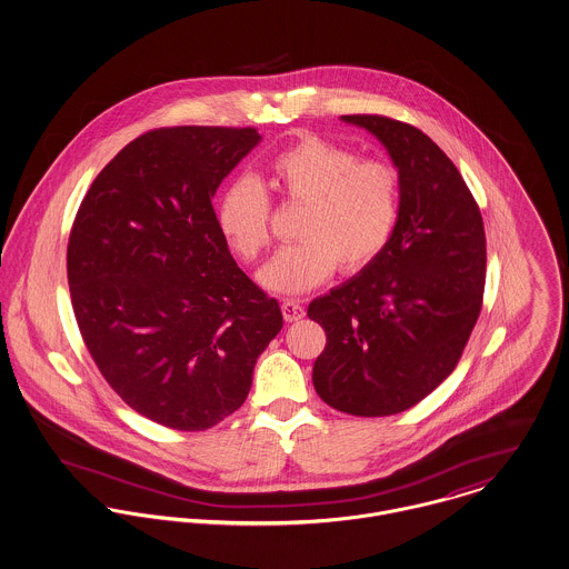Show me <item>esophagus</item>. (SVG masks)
Listing matches in <instances>:
<instances>
[{
	"mask_svg": "<svg viewBox=\"0 0 569 569\" xmlns=\"http://www.w3.org/2000/svg\"><path fill=\"white\" fill-rule=\"evenodd\" d=\"M281 313L286 318V322H297L306 316V307L301 306L299 301H283L281 303Z\"/></svg>",
	"mask_w": 569,
	"mask_h": 569,
	"instance_id": "esophagus-1",
	"label": "esophagus"
}]
</instances>
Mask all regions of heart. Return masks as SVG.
<instances>
[{"mask_svg": "<svg viewBox=\"0 0 569 569\" xmlns=\"http://www.w3.org/2000/svg\"><path fill=\"white\" fill-rule=\"evenodd\" d=\"M263 183L279 197L306 206L297 238L258 272L263 290L299 297L327 281L336 266L355 272L390 244L400 217V177L392 164L359 160L355 151L307 136L277 153ZM270 201L262 186L240 177L227 186L217 208L220 236L242 262H256L268 244Z\"/></svg>", "mask_w": 569, "mask_h": 569, "instance_id": "obj_1", "label": "heart"}]
</instances>
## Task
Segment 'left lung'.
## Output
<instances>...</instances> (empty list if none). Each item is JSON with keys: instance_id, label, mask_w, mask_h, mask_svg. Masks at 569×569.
<instances>
[{"instance_id": "left-lung-1", "label": "left lung", "mask_w": 569, "mask_h": 569, "mask_svg": "<svg viewBox=\"0 0 569 569\" xmlns=\"http://www.w3.org/2000/svg\"><path fill=\"white\" fill-rule=\"evenodd\" d=\"M342 121L390 153L400 217L375 262L307 307L327 333L311 379L338 411L392 416L433 392L470 340L485 290V229L463 177L427 133L377 114Z\"/></svg>"}]
</instances>
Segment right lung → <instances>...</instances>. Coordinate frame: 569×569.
I'll return each mask as SVG.
<instances>
[{"instance_id": "1", "label": "right lung", "mask_w": 569, "mask_h": 569, "mask_svg": "<svg viewBox=\"0 0 569 569\" xmlns=\"http://www.w3.org/2000/svg\"><path fill=\"white\" fill-rule=\"evenodd\" d=\"M260 140L253 128L142 133L94 177L69 236L88 352L133 411L169 429L203 431L233 413L283 327L279 303L231 258L212 208Z\"/></svg>"}]
</instances>
